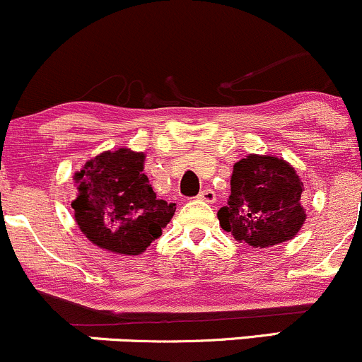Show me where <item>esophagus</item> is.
<instances>
[{
	"mask_svg": "<svg viewBox=\"0 0 362 362\" xmlns=\"http://www.w3.org/2000/svg\"><path fill=\"white\" fill-rule=\"evenodd\" d=\"M197 197H199V199L204 201V202H214V201H216V194H214L213 189L201 190L199 196H197Z\"/></svg>",
	"mask_w": 362,
	"mask_h": 362,
	"instance_id": "esophagus-1",
	"label": "esophagus"
}]
</instances>
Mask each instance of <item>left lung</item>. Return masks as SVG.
Wrapping results in <instances>:
<instances>
[{"label": "left lung", "instance_id": "obj_1", "mask_svg": "<svg viewBox=\"0 0 362 362\" xmlns=\"http://www.w3.org/2000/svg\"><path fill=\"white\" fill-rule=\"evenodd\" d=\"M304 184L287 161L249 154L233 165L220 226L252 247H272L297 235L305 221Z\"/></svg>", "mask_w": 362, "mask_h": 362}]
</instances>
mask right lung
<instances>
[{"mask_svg": "<svg viewBox=\"0 0 362 362\" xmlns=\"http://www.w3.org/2000/svg\"><path fill=\"white\" fill-rule=\"evenodd\" d=\"M144 154L127 148L105 151L74 175L75 221L98 247L137 256L172 220L177 208L158 199L144 175Z\"/></svg>", "mask_w": 362, "mask_h": 362, "instance_id": "right-lung-1", "label": "right lung"}]
</instances>
